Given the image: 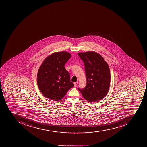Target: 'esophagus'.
I'll return each instance as SVG.
<instances>
[{
  "mask_svg": "<svg viewBox=\"0 0 147 147\" xmlns=\"http://www.w3.org/2000/svg\"><path fill=\"white\" fill-rule=\"evenodd\" d=\"M74 86L76 87L77 86L78 84V82H74Z\"/></svg>",
  "mask_w": 147,
  "mask_h": 147,
  "instance_id": "1",
  "label": "esophagus"
}]
</instances>
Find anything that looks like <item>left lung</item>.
<instances>
[{
  "mask_svg": "<svg viewBox=\"0 0 147 147\" xmlns=\"http://www.w3.org/2000/svg\"><path fill=\"white\" fill-rule=\"evenodd\" d=\"M84 64L87 84L83 89L78 88L82 96L90 102L103 99L109 90L110 69L101 55L95 51L78 53Z\"/></svg>",
  "mask_w": 147,
  "mask_h": 147,
  "instance_id": "1",
  "label": "left lung"
}]
</instances>
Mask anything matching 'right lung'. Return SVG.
I'll return each mask as SVG.
<instances>
[{
    "mask_svg": "<svg viewBox=\"0 0 147 147\" xmlns=\"http://www.w3.org/2000/svg\"><path fill=\"white\" fill-rule=\"evenodd\" d=\"M71 57L70 53L66 51L54 52L47 57L40 66L37 74V84L46 98L60 101L74 86L64 67Z\"/></svg>",
    "mask_w": 147,
    "mask_h": 147,
    "instance_id": "1",
    "label": "right lung"
}]
</instances>
